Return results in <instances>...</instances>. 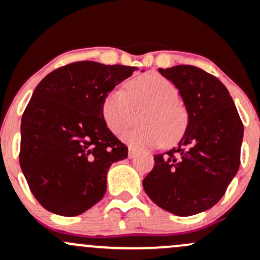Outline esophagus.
<instances>
[{"mask_svg":"<svg viewBox=\"0 0 260 260\" xmlns=\"http://www.w3.org/2000/svg\"><path fill=\"white\" fill-rule=\"evenodd\" d=\"M136 154H137V152H136V149H133V148H128V158H131V159H132V158H135L136 157Z\"/></svg>","mask_w":260,"mask_h":260,"instance_id":"1","label":"esophagus"}]
</instances>
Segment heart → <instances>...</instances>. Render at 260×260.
Wrapping results in <instances>:
<instances>
[{
  "instance_id": "heart-1",
  "label": "heart",
  "mask_w": 260,
  "mask_h": 260,
  "mask_svg": "<svg viewBox=\"0 0 260 260\" xmlns=\"http://www.w3.org/2000/svg\"><path fill=\"white\" fill-rule=\"evenodd\" d=\"M178 97V88L171 80L157 72L143 73L128 81L124 88L106 95L102 116L109 131L119 136L135 124L142 111V124L123 139L137 149L172 147L182 139L188 125V113Z\"/></svg>"
}]
</instances>
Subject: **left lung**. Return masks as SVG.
<instances>
[{"instance_id":"1","label":"left lung","mask_w":260,"mask_h":260,"mask_svg":"<svg viewBox=\"0 0 260 260\" xmlns=\"http://www.w3.org/2000/svg\"><path fill=\"white\" fill-rule=\"evenodd\" d=\"M176 84L188 112L178 147L154 155L143 179L149 198L169 213L189 217L220 201L240 165L242 119L225 86L194 66L159 68Z\"/></svg>"}]
</instances>
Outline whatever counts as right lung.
<instances>
[{
	"label": "right lung",
	"instance_id": "1",
	"mask_svg": "<svg viewBox=\"0 0 260 260\" xmlns=\"http://www.w3.org/2000/svg\"><path fill=\"white\" fill-rule=\"evenodd\" d=\"M136 70L78 61L38 83L22 114L20 166L45 209L75 217L103 198L108 168L128 157L103 119V101Z\"/></svg>",
	"mask_w": 260,
	"mask_h": 260
}]
</instances>
